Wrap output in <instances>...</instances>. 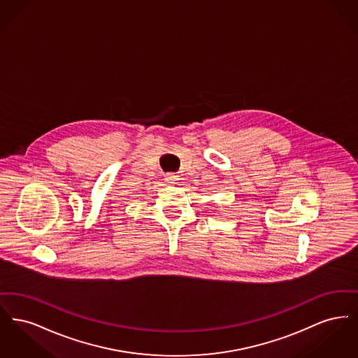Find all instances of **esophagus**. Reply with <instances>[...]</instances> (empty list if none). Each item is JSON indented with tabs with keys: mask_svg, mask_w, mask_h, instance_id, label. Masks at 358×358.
I'll list each match as a JSON object with an SVG mask.
<instances>
[{
	"mask_svg": "<svg viewBox=\"0 0 358 358\" xmlns=\"http://www.w3.org/2000/svg\"><path fill=\"white\" fill-rule=\"evenodd\" d=\"M177 174H174V173H168L166 176H165V181L166 182H169V184H174L176 181H177Z\"/></svg>",
	"mask_w": 358,
	"mask_h": 358,
	"instance_id": "obj_1",
	"label": "esophagus"
}]
</instances>
